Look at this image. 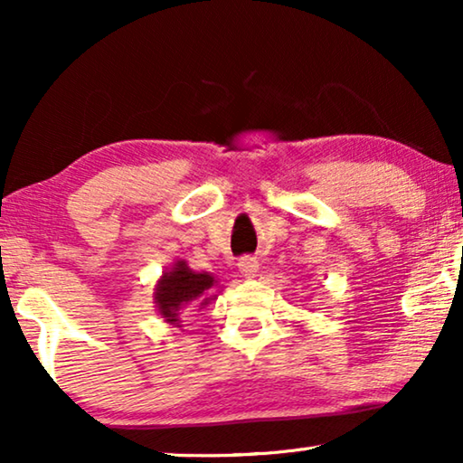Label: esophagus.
Instances as JSON below:
<instances>
[{"mask_svg": "<svg viewBox=\"0 0 463 463\" xmlns=\"http://www.w3.org/2000/svg\"><path fill=\"white\" fill-rule=\"evenodd\" d=\"M238 269H240V274H242L244 278H255L257 276V271H259V261H257V257H242L238 261Z\"/></svg>", "mask_w": 463, "mask_h": 463, "instance_id": "1", "label": "esophagus"}]
</instances>
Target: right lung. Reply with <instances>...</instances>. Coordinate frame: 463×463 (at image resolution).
Listing matches in <instances>:
<instances>
[{"label": "right lung", "mask_w": 463, "mask_h": 463, "mask_svg": "<svg viewBox=\"0 0 463 463\" xmlns=\"http://www.w3.org/2000/svg\"><path fill=\"white\" fill-rule=\"evenodd\" d=\"M214 287V278L211 274H198L189 269L185 261H176L170 271H164L156 284V307L168 325L179 326V314L192 303H200L204 307L217 295L206 297L208 290Z\"/></svg>", "instance_id": "right-lung-1"}]
</instances>
